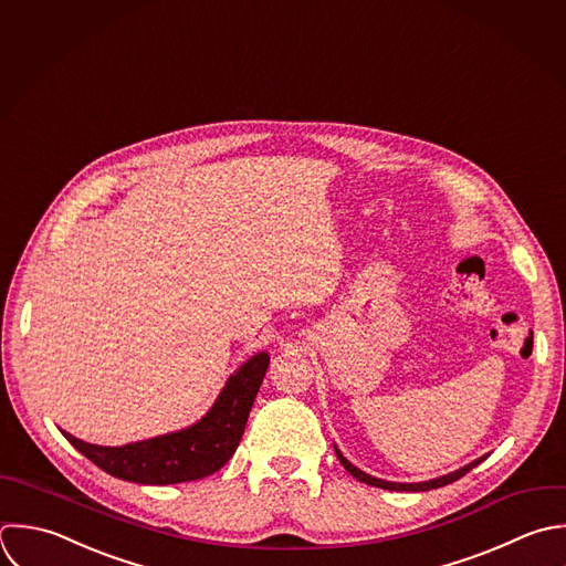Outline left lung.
<instances>
[{"mask_svg":"<svg viewBox=\"0 0 566 566\" xmlns=\"http://www.w3.org/2000/svg\"><path fill=\"white\" fill-rule=\"evenodd\" d=\"M335 454H337L339 463L346 468V472H350L357 481H361V483H366V485H373V488L390 490V492H428V490H437V488H443V485H450V483L463 479L470 470H474V468L483 461V459H479V461H474V463H470V465H465V468H461V470H457V472H452V474H448V476H441V479H434V481H428V483H388V481L368 476V474H364L361 470H357L355 465H350V463L342 457V452H339L337 448H335Z\"/></svg>","mask_w":566,"mask_h":566,"instance_id":"obj_1","label":"left lung"}]
</instances>
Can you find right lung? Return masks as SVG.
I'll list each match as a JSON object with an SVG mask.
<instances>
[{
  "label": "right lung",
  "instance_id": "obj_1",
  "mask_svg": "<svg viewBox=\"0 0 566 566\" xmlns=\"http://www.w3.org/2000/svg\"><path fill=\"white\" fill-rule=\"evenodd\" d=\"M269 368V355L249 359L224 386L216 406L196 426L123 448H103L63 437L109 476L140 485H174L218 472L240 446L244 426Z\"/></svg>",
  "mask_w": 566,
  "mask_h": 566
}]
</instances>
